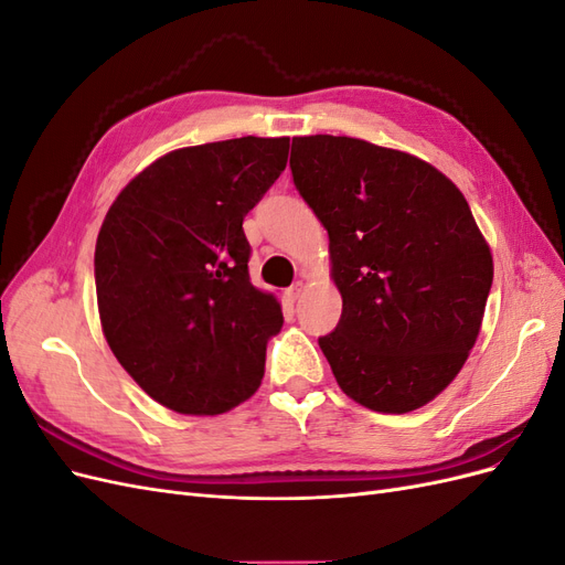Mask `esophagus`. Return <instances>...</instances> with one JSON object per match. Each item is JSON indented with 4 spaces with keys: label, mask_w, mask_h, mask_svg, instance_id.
I'll list each match as a JSON object with an SVG mask.
<instances>
[{
    "label": "esophagus",
    "mask_w": 565,
    "mask_h": 565,
    "mask_svg": "<svg viewBox=\"0 0 565 565\" xmlns=\"http://www.w3.org/2000/svg\"><path fill=\"white\" fill-rule=\"evenodd\" d=\"M303 289H306V285H303L301 280H297V282L292 285V287H289V289H287V297H289V299H292V301H297V299H299V297L303 295Z\"/></svg>",
    "instance_id": "obj_1"
}]
</instances>
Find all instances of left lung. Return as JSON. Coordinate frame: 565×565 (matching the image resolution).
Masks as SVG:
<instances>
[{
	"label": "left lung",
	"instance_id": "8db88e82",
	"mask_svg": "<svg viewBox=\"0 0 565 565\" xmlns=\"http://www.w3.org/2000/svg\"><path fill=\"white\" fill-rule=\"evenodd\" d=\"M289 167L330 235L344 306L318 344L337 384L374 413L434 401L473 349L492 287L465 195L429 162L349 136H297Z\"/></svg>",
	"mask_w": 565,
	"mask_h": 565
}]
</instances>
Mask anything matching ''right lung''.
<instances>
[{
	"label": "right lung",
	"mask_w": 565,
	"mask_h": 565,
	"mask_svg": "<svg viewBox=\"0 0 565 565\" xmlns=\"http://www.w3.org/2000/svg\"><path fill=\"white\" fill-rule=\"evenodd\" d=\"M289 139L181 148L117 195L100 226V324L152 401L221 415L259 388L280 303L249 280L243 221L287 164Z\"/></svg>",
	"instance_id": "right-lung-1"
}]
</instances>
